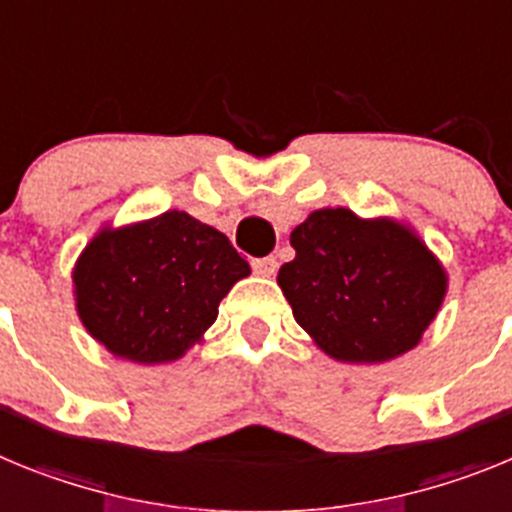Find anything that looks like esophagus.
<instances>
[{
	"label": "esophagus",
	"instance_id": "1",
	"mask_svg": "<svg viewBox=\"0 0 512 512\" xmlns=\"http://www.w3.org/2000/svg\"><path fill=\"white\" fill-rule=\"evenodd\" d=\"M251 269L259 274V277H271L277 271V259L274 256H264V259H253Z\"/></svg>",
	"mask_w": 512,
	"mask_h": 512
}]
</instances>
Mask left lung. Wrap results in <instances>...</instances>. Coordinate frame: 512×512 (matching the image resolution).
Instances as JSON below:
<instances>
[{
	"mask_svg": "<svg viewBox=\"0 0 512 512\" xmlns=\"http://www.w3.org/2000/svg\"><path fill=\"white\" fill-rule=\"evenodd\" d=\"M297 256L279 287L325 354L382 364L418 346L446 297V271L408 225L315 210L289 235Z\"/></svg>",
	"mask_w": 512,
	"mask_h": 512,
	"instance_id": "obj_1",
	"label": "left lung"
}]
</instances>
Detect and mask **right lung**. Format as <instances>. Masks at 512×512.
Returning a JSON list of instances; mask_svg holds the SVG:
<instances>
[{
    "label": "right lung",
    "mask_w": 512,
    "mask_h": 512,
    "mask_svg": "<svg viewBox=\"0 0 512 512\" xmlns=\"http://www.w3.org/2000/svg\"><path fill=\"white\" fill-rule=\"evenodd\" d=\"M248 274L220 230L169 210L94 235L74 266L76 312L110 354L166 364L202 341L220 300Z\"/></svg>",
    "instance_id": "add662e5"
}]
</instances>
